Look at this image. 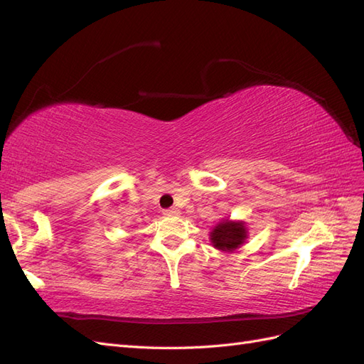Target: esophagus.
<instances>
[{"instance_id":"1","label":"esophagus","mask_w":364,"mask_h":364,"mask_svg":"<svg viewBox=\"0 0 364 364\" xmlns=\"http://www.w3.org/2000/svg\"><path fill=\"white\" fill-rule=\"evenodd\" d=\"M165 217H176V215H179L181 213H179V209H176V208H170V209H165V211L162 213Z\"/></svg>"}]
</instances>
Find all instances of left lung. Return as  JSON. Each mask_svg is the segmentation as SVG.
I'll use <instances>...</instances> for the list:
<instances>
[{
	"mask_svg": "<svg viewBox=\"0 0 364 364\" xmlns=\"http://www.w3.org/2000/svg\"><path fill=\"white\" fill-rule=\"evenodd\" d=\"M247 238V229L245 222H232V220H223L214 229L209 240L215 249L223 252H234Z\"/></svg>",
	"mask_w": 364,
	"mask_h": 364,
	"instance_id": "left-lung-1",
	"label": "left lung"
}]
</instances>
